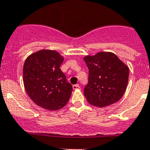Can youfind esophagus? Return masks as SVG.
<instances>
[{
	"label": "esophagus",
	"mask_w": 150,
	"mask_h": 150,
	"mask_svg": "<svg viewBox=\"0 0 150 150\" xmlns=\"http://www.w3.org/2000/svg\"><path fill=\"white\" fill-rule=\"evenodd\" d=\"M72 88H73L74 90H77V89L80 88V86H79V84H75V85H73V86H72Z\"/></svg>",
	"instance_id": "obj_1"
}]
</instances>
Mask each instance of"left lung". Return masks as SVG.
I'll return each mask as SVG.
<instances>
[{"label": "left lung", "instance_id": "obj_1", "mask_svg": "<svg viewBox=\"0 0 150 150\" xmlns=\"http://www.w3.org/2000/svg\"><path fill=\"white\" fill-rule=\"evenodd\" d=\"M84 61L88 69V83L84 88V96L88 103L104 107L118 102L126 90L128 66L115 54L105 51L86 56Z\"/></svg>", "mask_w": 150, "mask_h": 150}]
</instances>
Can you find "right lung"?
I'll return each instance as SVG.
<instances>
[{
	"mask_svg": "<svg viewBox=\"0 0 150 150\" xmlns=\"http://www.w3.org/2000/svg\"><path fill=\"white\" fill-rule=\"evenodd\" d=\"M64 58L57 51L40 50L26 59L23 82L30 99L48 110H57L66 105L72 86L59 68Z\"/></svg>",
	"mask_w": 150,
	"mask_h": 150,
	"instance_id": "obj_1",
	"label": "right lung"
}]
</instances>
